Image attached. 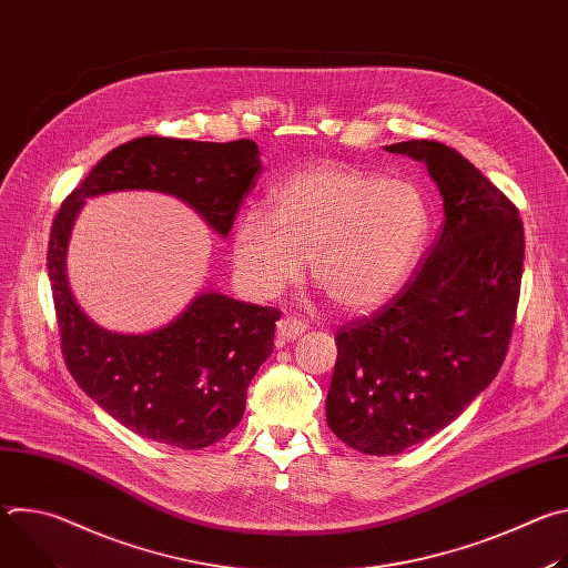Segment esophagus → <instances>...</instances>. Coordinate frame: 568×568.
<instances>
[{"instance_id":"esophagus-1","label":"esophagus","mask_w":568,"mask_h":568,"mask_svg":"<svg viewBox=\"0 0 568 568\" xmlns=\"http://www.w3.org/2000/svg\"><path fill=\"white\" fill-rule=\"evenodd\" d=\"M305 323L303 321H298V318H294V316H283V318H278V323H276V335H278V339H283V342H292V339H296V337H301L303 333H305Z\"/></svg>"}]
</instances>
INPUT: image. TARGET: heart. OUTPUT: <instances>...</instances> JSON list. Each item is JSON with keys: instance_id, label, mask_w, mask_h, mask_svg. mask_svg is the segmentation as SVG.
<instances>
[{"instance_id": "heart-1", "label": "heart", "mask_w": 568, "mask_h": 568, "mask_svg": "<svg viewBox=\"0 0 568 568\" xmlns=\"http://www.w3.org/2000/svg\"><path fill=\"white\" fill-rule=\"evenodd\" d=\"M429 226L418 186L326 161L285 178L270 217L247 211L235 220L233 261L272 296L298 281L307 258L312 283L335 307L368 312L407 283Z\"/></svg>"}]
</instances>
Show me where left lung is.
I'll list each match as a JSON object with an SVG mask.
<instances>
[{"mask_svg":"<svg viewBox=\"0 0 568 568\" xmlns=\"http://www.w3.org/2000/svg\"><path fill=\"white\" fill-rule=\"evenodd\" d=\"M384 150L423 161L445 222L404 290L335 337L326 420L371 456L432 438L488 388L508 351L524 267L517 206L460 152L427 139Z\"/></svg>","mask_w":568,"mask_h":568,"instance_id":"left-lung-1","label":"left lung"}]
</instances>
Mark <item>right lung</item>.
<instances>
[{"label":"right lung","mask_w":568,"mask_h":568,"mask_svg":"<svg viewBox=\"0 0 568 568\" xmlns=\"http://www.w3.org/2000/svg\"><path fill=\"white\" fill-rule=\"evenodd\" d=\"M263 173L254 141L141 136L110 150L62 202L47 267L67 368L103 412L134 434L180 449L222 440L245 414L247 386L274 351V307L197 294L164 328L123 335L101 328L75 303L67 278L73 222L85 200L114 191H159L186 202L229 235L242 195Z\"/></svg>","instance_id":"1"}]
</instances>
